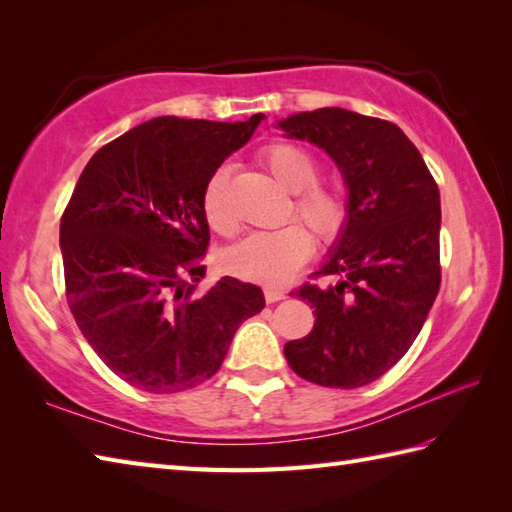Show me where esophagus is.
I'll use <instances>...</instances> for the list:
<instances>
[{
	"label": "esophagus",
	"instance_id": "obj_1",
	"mask_svg": "<svg viewBox=\"0 0 512 512\" xmlns=\"http://www.w3.org/2000/svg\"><path fill=\"white\" fill-rule=\"evenodd\" d=\"M264 297H266V303H277L281 299H286V292L279 288H264Z\"/></svg>",
	"mask_w": 512,
	"mask_h": 512
}]
</instances>
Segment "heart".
Instances as JSON below:
<instances>
[{"label": "heart", "instance_id": "b5f03b06", "mask_svg": "<svg viewBox=\"0 0 512 512\" xmlns=\"http://www.w3.org/2000/svg\"><path fill=\"white\" fill-rule=\"evenodd\" d=\"M257 160L279 187L292 193L288 215H297L321 244L339 242L352 220L350 198L334 184L317 182L321 176L317 158L290 140H275L259 149ZM200 209L213 233L231 235L235 231V217L228 206L226 167L215 169L206 180ZM310 253L312 235L301 224L292 222L239 239L224 253V266L242 279L277 286L295 275Z\"/></svg>", "mask_w": 512, "mask_h": 512}]
</instances>
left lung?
I'll list each match as a JSON object with an SVG mask.
<instances>
[{"label":"left lung","mask_w":512,"mask_h":512,"mask_svg":"<svg viewBox=\"0 0 512 512\" xmlns=\"http://www.w3.org/2000/svg\"><path fill=\"white\" fill-rule=\"evenodd\" d=\"M339 165L352 220L312 277L290 295L314 308V328L284 347L288 365L323 387L354 389L389 372L411 343L440 290V191L402 129L341 107L281 121Z\"/></svg>","instance_id":"left-lung-1"}]
</instances>
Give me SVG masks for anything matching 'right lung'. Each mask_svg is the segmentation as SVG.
Instances as JSON below:
<instances>
[{
  "label": "right lung",
  "mask_w": 512,
  "mask_h": 512,
  "mask_svg": "<svg viewBox=\"0 0 512 512\" xmlns=\"http://www.w3.org/2000/svg\"><path fill=\"white\" fill-rule=\"evenodd\" d=\"M246 123L160 116L85 165L61 217L65 297L92 350L125 383L176 394L220 369L262 288L222 277L200 290L209 246L206 180L248 143Z\"/></svg>",
  "instance_id": "right-lung-1"
}]
</instances>
